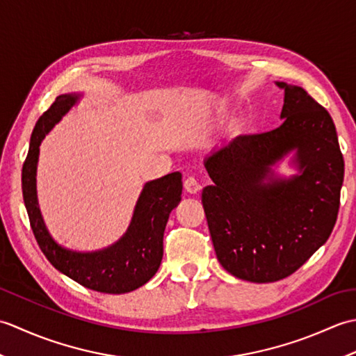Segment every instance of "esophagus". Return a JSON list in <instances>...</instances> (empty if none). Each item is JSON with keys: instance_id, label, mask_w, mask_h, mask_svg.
I'll list each match as a JSON object with an SVG mask.
<instances>
[{"instance_id": "1", "label": "esophagus", "mask_w": 356, "mask_h": 356, "mask_svg": "<svg viewBox=\"0 0 356 356\" xmlns=\"http://www.w3.org/2000/svg\"><path fill=\"white\" fill-rule=\"evenodd\" d=\"M184 186H185V191L190 193V194H197L202 190L200 182L195 177H193V176H190V177L185 180Z\"/></svg>"}]
</instances>
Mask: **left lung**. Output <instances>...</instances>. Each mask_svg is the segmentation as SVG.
Instances as JSON below:
<instances>
[{"mask_svg": "<svg viewBox=\"0 0 356 356\" xmlns=\"http://www.w3.org/2000/svg\"><path fill=\"white\" fill-rule=\"evenodd\" d=\"M275 84L284 90L283 124L238 136L205 161L214 184L203 188L202 203L216 255L229 274L252 283L289 277L326 243L344 179L327 110L305 88ZM293 149L300 174L275 178L270 166Z\"/></svg>", "mask_w": 356, "mask_h": 356, "instance_id": "left-lung-1", "label": "left lung"}]
</instances>
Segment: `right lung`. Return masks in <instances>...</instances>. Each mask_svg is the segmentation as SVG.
Instances as JSON below:
<instances>
[{
  "label": "right lung",
  "instance_id": "right-lung-1",
  "mask_svg": "<svg viewBox=\"0 0 356 356\" xmlns=\"http://www.w3.org/2000/svg\"><path fill=\"white\" fill-rule=\"evenodd\" d=\"M81 95H61L38 119L22 165V197L35 238L59 272L92 291L127 293L153 277L163 257V232L171 211L182 195V174L171 172L145 184L136 203L131 223L115 245L95 252H76L58 245L45 228L36 197L40 145L55 124L78 102Z\"/></svg>",
  "mask_w": 356,
  "mask_h": 356
}]
</instances>
